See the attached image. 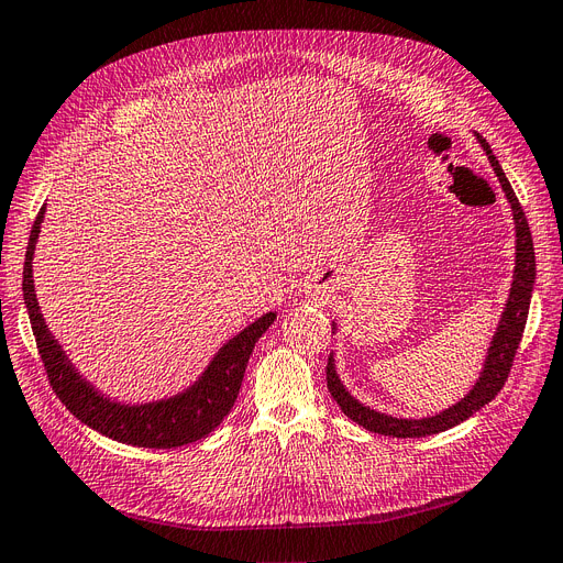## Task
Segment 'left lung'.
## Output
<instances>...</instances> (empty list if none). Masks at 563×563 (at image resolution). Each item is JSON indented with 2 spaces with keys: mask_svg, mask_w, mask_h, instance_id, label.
Returning <instances> with one entry per match:
<instances>
[{
  "mask_svg": "<svg viewBox=\"0 0 563 563\" xmlns=\"http://www.w3.org/2000/svg\"><path fill=\"white\" fill-rule=\"evenodd\" d=\"M478 136V133H476ZM478 143L483 145L487 159L497 173L501 189L508 198L510 210H512V219H515V273H512V284H510V296L506 300L504 313L497 332H494L487 355H485V365L483 372L476 380V386L468 390V395H464L453 407H448L445 411L437 413V416H427V418H395L388 413L374 411L365 404H360L342 384L340 374H336L334 367V355L328 357V367H325V376H328V390L332 395V399L340 404V409L357 424H363L365 430L374 432V434H384V437H397V439H418V437H430V434H439L451 430V427L464 422L466 418L474 416L476 411H481L487 401H492L497 397V393L504 388L506 378L510 374L512 360L517 353V346L522 342V332L527 325V313H529V302H531V290H533V282H536V254H533V240H531V231L529 223L525 217V210L517 200L508 177L504 173V168L499 166V159L492 154L487 141L483 136H478ZM336 325L332 323V330Z\"/></svg>",
  "mask_w": 563,
  "mask_h": 563,
  "instance_id": "8db88e82",
  "label": "left lung"
}]
</instances>
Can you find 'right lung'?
<instances>
[{"mask_svg": "<svg viewBox=\"0 0 563 563\" xmlns=\"http://www.w3.org/2000/svg\"><path fill=\"white\" fill-rule=\"evenodd\" d=\"M43 214H46V208H41L30 233L25 267H22V296H25L36 349L55 395L80 422L120 443L139 448H179L206 439L233 409L250 355L258 336L275 323L277 313H263L261 319L246 325L233 340L223 344L212 357L208 369L185 393L147 404H120L103 397L87 378L80 376L71 360L66 357L38 309L32 279V261Z\"/></svg>", "mask_w": 563, "mask_h": 563, "instance_id": "1", "label": "right lung"}]
</instances>
